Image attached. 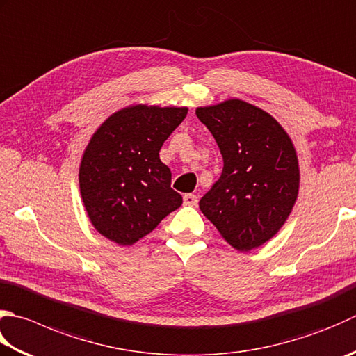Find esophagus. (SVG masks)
<instances>
[{
  "label": "esophagus",
  "instance_id": "esophagus-1",
  "mask_svg": "<svg viewBox=\"0 0 356 356\" xmlns=\"http://www.w3.org/2000/svg\"><path fill=\"white\" fill-rule=\"evenodd\" d=\"M184 204L188 205V207H196L197 205V196H194V194H185Z\"/></svg>",
  "mask_w": 356,
  "mask_h": 356
}]
</instances>
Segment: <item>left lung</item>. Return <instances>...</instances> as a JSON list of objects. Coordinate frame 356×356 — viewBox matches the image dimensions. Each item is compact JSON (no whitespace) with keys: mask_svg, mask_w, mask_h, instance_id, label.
<instances>
[{"mask_svg":"<svg viewBox=\"0 0 356 356\" xmlns=\"http://www.w3.org/2000/svg\"><path fill=\"white\" fill-rule=\"evenodd\" d=\"M218 142L224 170L199 202L200 211L239 252L261 247L280 232L298 199L293 142L266 111L239 99L196 109Z\"/></svg>","mask_w":356,"mask_h":356,"instance_id":"obj_1","label":"left lung"}]
</instances>
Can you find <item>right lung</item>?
Listing matches in <instances>:
<instances>
[{
  "instance_id": "1",
  "label": "right lung",
  "mask_w": 356,
  "mask_h": 356,
  "mask_svg": "<svg viewBox=\"0 0 356 356\" xmlns=\"http://www.w3.org/2000/svg\"><path fill=\"white\" fill-rule=\"evenodd\" d=\"M188 108L134 104L109 115L83 152L79 182L90 224L128 247L182 205L159 151Z\"/></svg>"
}]
</instances>
